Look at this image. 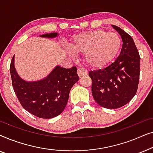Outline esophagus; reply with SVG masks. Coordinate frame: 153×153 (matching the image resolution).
<instances>
[{
  "label": "esophagus",
  "mask_w": 153,
  "mask_h": 153,
  "mask_svg": "<svg viewBox=\"0 0 153 153\" xmlns=\"http://www.w3.org/2000/svg\"><path fill=\"white\" fill-rule=\"evenodd\" d=\"M77 74H78V76L80 77H82L83 76H86L87 75V71L84 68H79L77 70Z\"/></svg>",
  "instance_id": "1"
}]
</instances>
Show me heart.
<instances>
[{
	"mask_svg": "<svg viewBox=\"0 0 153 153\" xmlns=\"http://www.w3.org/2000/svg\"><path fill=\"white\" fill-rule=\"evenodd\" d=\"M121 45L122 39L118 33L102 29L75 35L70 43L73 51L85 54L88 65L95 69L110 64L118 55Z\"/></svg>",
	"mask_w": 153,
	"mask_h": 153,
	"instance_id": "b5f03b06",
	"label": "heart"
}]
</instances>
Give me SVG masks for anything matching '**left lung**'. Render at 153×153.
<instances>
[{"label":"left lung","instance_id":"obj_1","mask_svg":"<svg viewBox=\"0 0 153 153\" xmlns=\"http://www.w3.org/2000/svg\"><path fill=\"white\" fill-rule=\"evenodd\" d=\"M123 40L120 55L106 68L89 72L94 100L102 107L118 108L129 103L137 93L140 76V56L132 37L112 25Z\"/></svg>","mask_w":153,"mask_h":153}]
</instances>
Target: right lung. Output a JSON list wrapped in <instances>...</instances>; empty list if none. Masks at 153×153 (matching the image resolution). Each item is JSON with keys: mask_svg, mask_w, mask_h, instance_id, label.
Returning <instances> with one entry per match:
<instances>
[{"mask_svg": "<svg viewBox=\"0 0 153 153\" xmlns=\"http://www.w3.org/2000/svg\"><path fill=\"white\" fill-rule=\"evenodd\" d=\"M57 35V33H51L40 37ZM14 57L10 68L12 87L23 108L40 118H52L61 114L68 103L71 88L79 79L76 67L66 69L56 66L42 80L27 82L16 73Z\"/></svg>", "mask_w": 153, "mask_h": 153, "instance_id": "right-lung-1", "label": "right lung"}]
</instances>
